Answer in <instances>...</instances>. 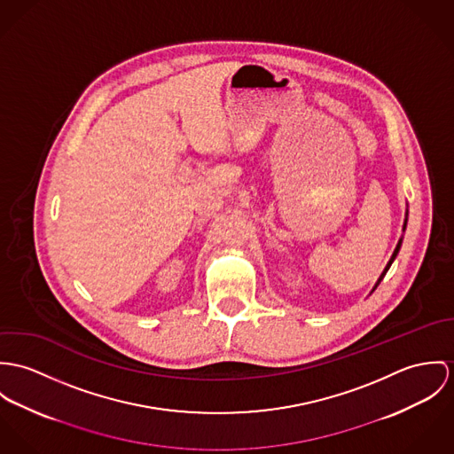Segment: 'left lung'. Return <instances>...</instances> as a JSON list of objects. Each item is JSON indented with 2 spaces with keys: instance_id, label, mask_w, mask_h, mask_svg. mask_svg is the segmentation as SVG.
Instances as JSON below:
<instances>
[{
  "instance_id": "obj_1",
  "label": "left lung",
  "mask_w": 454,
  "mask_h": 454,
  "mask_svg": "<svg viewBox=\"0 0 454 454\" xmlns=\"http://www.w3.org/2000/svg\"><path fill=\"white\" fill-rule=\"evenodd\" d=\"M405 224H407V219H405V223H403V228H405ZM401 244H403V240H399V246H397V249H395V252H394V255H392V259H390V262H388V264H387V268H385V271H383V273H381V277H380V280H378V284H376V287H378V286H380V282H381V280H383V277H385V275H387V271H388V270H390V266H392V262H394V259H395V255H397V254H399V249H401Z\"/></svg>"
}]
</instances>
